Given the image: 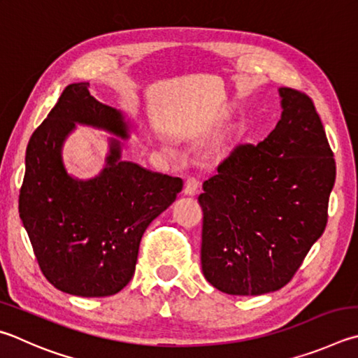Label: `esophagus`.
I'll return each mask as SVG.
<instances>
[{
    "label": "esophagus",
    "mask_w": 358,
    "mask_h": 358,
    "mask_svg": "<svg viewBox=\"0 0 358 358\" xmlns=\"http://www.w3.org/2000/svg\"><path fill=\"white\" fill-rule=\"evenodd\" d=\"M199 189V180L196 177H189L185 183V194L186 196H196Z\"/></svg>",
    "instance_id": "34e87169"
}]
</instances>
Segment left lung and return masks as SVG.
<instances>
[{
	"instance_id": "obj_1",
	"label": "left lung",
	"mask_w": 358,
	"mask_h": 358,
	"mask_svg": "<svg viewBox=\"0 0 358 358\" xmlns=\"http://www.w3.org/2000/svg\"><path fill=\"white\" fill-rule=\"evenodd\" d=\"M283 113L258 144H239L203 183L201 271L231 296L291 282L326 230L335 159L307 94L280 87Z\"/></svg>"
}]
</instances>
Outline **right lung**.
Masks as SVG:
<instances>
[{
  "label": "right lung",
  "instance_id": "1",
  "mask_svg": "<svg viewBox=\"0 0 358 358\" xmlns=\"http://www.w3.org/2000/svg\"><path fill=\"white\" fill-rule=\"evenodd\" d=\"M70 84L26 148L18 211L41 271L55 288L81 297L113 296L131 280L142 235L177 199L183 180L120 159L111 139L99 177L71 178L61 148L75 123L128 138L123 115Z\"/></svg>",
  "mask_w": 358,
  "mask_h": 358
}]
</instances>
